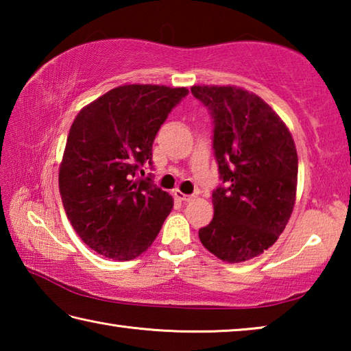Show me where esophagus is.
Here are the masks:
<instances>
[{
  "label": "esophagus",
  "mask_w": 351,
  "mask_h": 351,
  "mask_svg": "<svg viewBox=\"0 0 351 351\" xmlns=\"http://www.w3.org/2000/svg\"><path fill=\"white\" fill-rule=\"evenodd\" d=\"M173 195H175V198L180 199V201H192L193 199V195L182 193V192H180V190H175Z\"/></svg>",
  "instance_id": "esophagus-1"
}]
</instances>
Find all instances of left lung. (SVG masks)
I'll return each mask as SVG.
<instances>
[{
	"mask_svg": "<svg viewBox=\"0 0 351 351\" xmlns=\"http://www.w3.org/2000/svg\"><path fill=\"white\" fill-rule=\"evenodd\" d=\"M213 123L221 184L212 192L213 218L199 240L229 263L257 257L277 241L293 212L295 145L289 130L258 96L235 86H192Z\"/></svg>",
	"mask_w": 351,
	"mask_h": 351,
	"instance_id": "left-lung-1",
	"label": "left lung"
}]
</instances>
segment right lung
Segmentation results:
<instances>
[{"instance_id":"add662e5","label":"right lung","mask_w":351,"mask_h":351,"mask_svg":"<svg viewBox=\"0 0 351 351\" xmlns=\"http://www.w3.org/2000/svg\"><path fill=\"white\" fill-rule=\"evenodd\" d=\"M187 94L186 88L123 85L77 114L58 187L74 230L104 257H138L173 209V198L153 184V176H140L145 165L152 167L159 128Z\"/></svg>"}]
</instances>
